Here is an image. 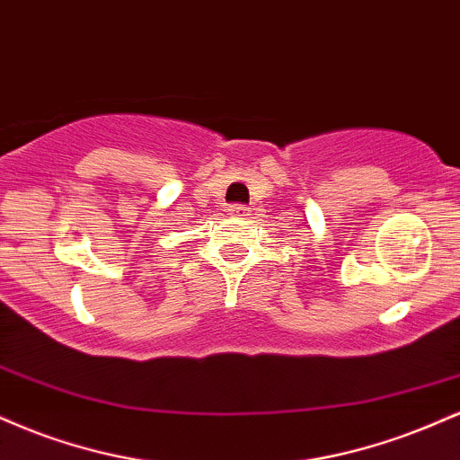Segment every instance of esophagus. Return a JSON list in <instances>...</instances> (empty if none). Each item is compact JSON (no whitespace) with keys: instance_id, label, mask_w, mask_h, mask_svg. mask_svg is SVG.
<instances>
[{"instance_id":"34e87169","label":"esophagus","mask_w":460,"mask_h":460,"mask_svg":"<svg viewBox=\"0 0 460 460\" xmlns=\"http://www.w3.org/2000/svg\"><path fill=\"white\" fill-rule=\"evenodd\" d=\"M229 214L235 216V218H244V216H251V209L242 203H234L229 205Z\"/></svg>"}]
</instances>
